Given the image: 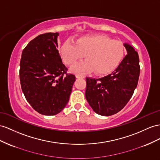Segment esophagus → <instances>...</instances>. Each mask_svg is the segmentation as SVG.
I'll use <instances>...</instances> for the list:
<instances>
[{
	"label": "esophagus",
	"mask_w": 160,
	"mask_h": 160,
	"mask_svg": "<svg viewBox=\"0 0 160 160\" xmlns=\"http://www.w3.org/2000/svg\"><path fill=\"white\" fill-rule=\"evenodd\" d=\"M76 77L77 78H84L85 76L83 74H76Z\"/></svg>",
	"instance_id": "1"
}]
</instances>
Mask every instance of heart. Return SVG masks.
<instances>
[{"instance_id": "obj_1", "label": "heart", "mask_w": 160, "mask_h": 160, "mask_svg": "<svg viewBox=\"0 0 160 160\" xmlns=\"http://www.w3.org/2000/svg\"><path fill=\"white\" fill-rule=\"evenodd\" d=\"M124 51V45L120 41L113 40L103 35L92 34L81 36L74 44L63 43L59 54L68 66L74 65L84 55L87 60L75 65L72 68L73 72L94 71L97 74H105L116 68Z\"/></svg>"}]
</instances>
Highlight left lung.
<instances>
[{"instance_id":"left-lung-1","label":"left lung","mask_w":160,"mask_h":160,"mask_svg":"<svg viewBox=\"0 0 160 160\" xmlns=\"http://www.w3.org/2000/svg\"><path fill=\"white\" fill-rule=\"evenodd\" d=\"M124 45L127 55L115 70L101 78H86V99L99 115L109 116L119 112L128 103L138 84V52L128 44Z\"/></svg>"}]
</instances>
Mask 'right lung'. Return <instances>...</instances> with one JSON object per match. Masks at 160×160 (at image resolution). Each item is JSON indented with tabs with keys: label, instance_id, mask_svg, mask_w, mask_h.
<instances>
[{
	"label": "right lung",
	"instance_id": "1",
	"mask_svg": "<svg viewBox=\"0 0 160 160\" xmlns=\"http://www.w3.org/2000/svg\"><path fill=\"white\" fill-rule=\"evenodd\" d=\"M59 33H45L24 48L19 79L27 101L45 116H54L66 106L76 77L68 73L57 50Z\"/></svg>",
	"mask_w": 160,
	"mask_h": 160
}]
</instances>
